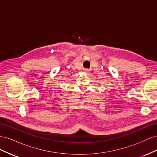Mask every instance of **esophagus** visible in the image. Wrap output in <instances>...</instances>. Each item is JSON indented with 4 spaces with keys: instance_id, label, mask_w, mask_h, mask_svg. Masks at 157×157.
<instances>
[{
    "instance_id": "esophagus-1",
    "label": "esophagus",
    "mask_w": 157,
    "mask_h": 157,
    "mask_svg": "<svg viewBox=\"0 0 157 157\" xmlns=\"http://www.w3.org/2000/svg\"><path fill=\"white\" fill-rule=\"evenodd\" d=\"M84 71H85V73H90V69H84Z\"/></svg>"
}]
</instances>
